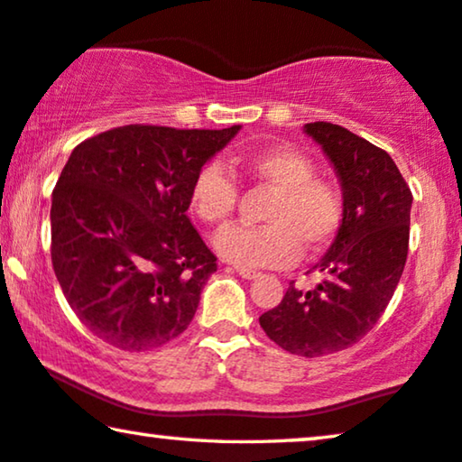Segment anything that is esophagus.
<instances>
[{"label": "esophagus", "mask_w": 462, "mask_h": 462, "mask_svg": "<svg viewBox=\"0 0 462 462\" xmlns=\"http://www.w3.org/2000/svg\"><path fill=\"white\" fill-rule=\"evenodd\" d=\"M233 271H236L241 276V279H247V281H252V279H255V276L260 274V273L252 271V268H241V266H236V268H233Z\"/></svg>", "instance_id": "1"}]
</instances>
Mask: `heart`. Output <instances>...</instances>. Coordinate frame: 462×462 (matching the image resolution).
Segmentation results:
<instances>
[{
    "label": "heart",
    "instance_id": "1",
    "mask_svg": "<svg viewBox=\"0 0 462 462\" xmlns=\"http://www.w3.org/2000/svg\"><path fill=\"white\" fill-rule=\"evenodd\" d=\"M239 167L273 191L264 226L233 225L217 236L225 260L244 268H282L305 252L328 245L343 221V196L328 180L316 177V165L293 146H274L239 159ZM237 186L223 167L204 165L189 188L191 210L202 223L221 226L237 204Z\"/></svg>",
    "mask_w": 462,
    "mask_h": 462
}]
</instances>
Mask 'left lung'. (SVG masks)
<instances>
[{"instance_id": "left-lung-1", "label": "left lung", "mask_w": 462, "mask_h": 462, "mask_svg": "<svg viewBox=\"0 0 462 462\" xmlns=\"http://www.w3.org/2000/svg\"><path fill=\"white\" fill-rule=\"evenodd\" d=\"M314 138L343 188V221L324 258L316 289L289 282L276 308L260 316L266 337L301 357L343 351L370 332L399 285L409 252L413 194L382 148L345 127L314 122Z\"/></svg>"}]
</instances>
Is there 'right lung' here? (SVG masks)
Masks as SVG:
<instances>
[{
  "mask_svg": "<svg viewBox=\"0 0 462 462\" xmlns=\"http://www.w3.org/2000/svg\"><path fill=\"white\" fill-rule=\"evenodd\" d=\"M241 125H122L78 144L51 200V262L92 335L151 351L188 328L217 255L188 218L196 173Z\"/></svg>",
  "mask_w": 462,
  "mask_h": 462,
  "instance_id": "1",
  "label": "right lung"
}]
</instances>
